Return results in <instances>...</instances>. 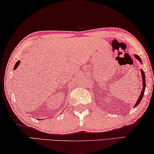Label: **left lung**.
<instances>
[{"label":"left lung","mask_w":154,"mask_h":154,"mask_svg":"<svg viewBox=\"0 0 154 154\" xmlns=\"http://www.w3.org/2000/svg\"><path fill=\"white\" fill-rule=\"evenodd\" d=\"M134 57H136V59H137V60H139V61L141 63L142 61H141V59L138 56V55H134ZM141 74H142V79H143V90L142 91H141V94L140 95L139 98H138V101L137 102V103H136V104L134 106H137L138 105V104H140V101L142 100L143 99V95H144L145 94V73L143 71V70H141Z\"/></svg>","instance_id":"obj_1"}]
</instances>
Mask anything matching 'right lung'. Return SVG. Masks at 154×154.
Returning <instances> with one entry per match:
<instances>
[{"label":"right lung","instance_id":"1","mask_svg":"<svg viewBox=\"0 0 154 154\" xmlns=\"http://www.w3.org/2000/svg\"><path fill=\"white\" fill-rule=\"evenodd\" d=\"M19 64H20V60H17V61L16 63V65H15L14 69H16V68L17 67V66H18V65H19Z\"/></svg>","mask_w":154,"mask_h":154}]
</instances>
